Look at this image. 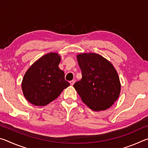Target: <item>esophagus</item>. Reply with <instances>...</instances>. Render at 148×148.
<instances>
[{
  "label": "esophagus",
  "instance_id": "34e87169",
  "mask_svg": "<svg viewBox=\"0 0 148 148\" xmlns=\"http://www.w3.org/2000/svg\"><path fill=\"white\" fill-rule=\"evenodd\" d=\"M74 83H75V81H74V80H72V81L70 82V84H71V86H73V85L74 84Z\"/></svg>",
  "mask_w": 148,
  "mask_h": 148
}]
</instances>
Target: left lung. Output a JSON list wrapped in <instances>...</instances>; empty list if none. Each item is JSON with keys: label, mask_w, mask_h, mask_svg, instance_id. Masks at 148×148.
Wrapping results in <instances>:
<instances>
[{"label": "left lung", "mask_w": 148, "mask_h": 148, "mask_svg": "<svg viewBox=\"0 0 148 148\" xmlns=\"http://www.w3.org/2000/svg\"><path fill=\"white\" fill-rule=\"evenodd\" d=\"M82 78L74 87L82 101L94 111L104 110L118 99L121 84L111 62L99 54L89 53L77 56Z\"/></svg>", "instance_id": "left-lung-1"}]
</instances>
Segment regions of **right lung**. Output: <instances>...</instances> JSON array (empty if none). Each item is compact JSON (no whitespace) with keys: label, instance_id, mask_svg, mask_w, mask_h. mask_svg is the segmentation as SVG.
<instances>
[{"label":"right lung","instance_id":"right-lung-1","mask_svg":"<svg viewBox=\"0 0 148 148\" xmlns=\"http://www.w3.org/2000/svg\"><path fill=\"white\" fill-rule=\"evenodd\" d=\"M61 57L56 53L45 55L26 72L22 91L26 99L35 106H46L70 86L59 68Z\"/></svg>","mask_w":148,"mask_h":148}]
</instances>
